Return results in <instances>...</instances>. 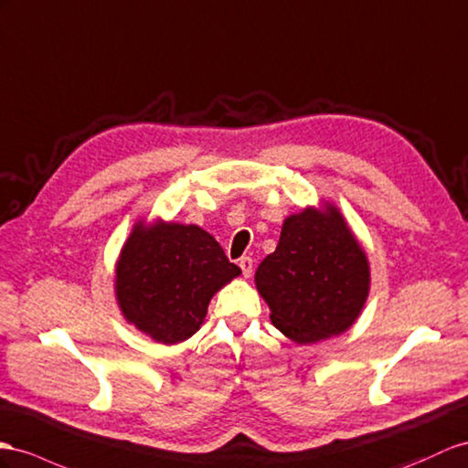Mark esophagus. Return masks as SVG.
I'll list each match as a JSON object with an SVG mask.
<instances>
[{
	"label": "esophagus",
	"instance_id": "obj_1",
	"mask_svg": "<svg viewBox=\"0 0 468 468\" xmlns=\"http://www.w3.org/2000/svg\"><path fill=\"white\" fill-rule=\"evenodd\" d=\"M239 267H241V271H243V277L249 279L250 274H253V259H250V257L239 259Z\"/></svg>",
	"mask_w": 468,
	"mask_h": 468
}]
</instances>
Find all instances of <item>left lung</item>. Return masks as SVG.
Returning <instances> with one entry per match:
<instances>
[{
  "label": "left lung",
  "instance_id": "1",
  "mask_svg": "<svg viewBox=\"0 0 468 468\" xmlns=\"http://www.w3.org/2000/svg\"><path fill=\"white\" fill-rule=\"evenodd\" d=\"M255 282L272 324L296 344H314L354 324L369 292V265L342 213L328 203L284 219Z\"/></svg>",
  "mask_w": 468,
  "mask_h": 468
}]
</instances>
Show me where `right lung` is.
<instances>
[{"label":"right lung","mask_w":468,"mask_h":468,"mask_svg":"<svg viewBox=\"0 0 468 468\" xmlns=\"http://www.w3.org/2000/svg\"><path fill=\"white\" fill-rule=\"evenodd\" d=\"M241 274L197 225L138 223L116 262V298L124 318L162 344L199 330L211 296Z\"/></svg>","instance_id":"right-lung-1"}]
</instances>
